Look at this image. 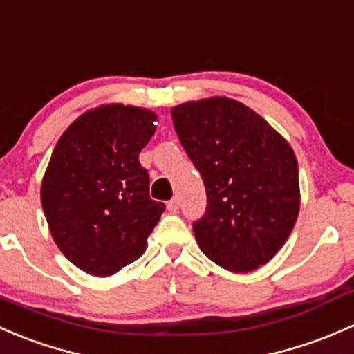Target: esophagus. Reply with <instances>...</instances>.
<instances>
[{"label": "esophagus", "mask_w": 354, "mask_h": 354, "mask_svg": "<svg viewBox=\"0 0 354 354\" xmlns=\"http://www.w3.org/2000/svg\"><path fill=\"white\" fill-rule=\"evenodd\" d=\"M180 197H173L169 200V202H167V210H169V212H178V209H180Z\"/></svg>", "instance_id": "esophagus-1"}]
</instances>
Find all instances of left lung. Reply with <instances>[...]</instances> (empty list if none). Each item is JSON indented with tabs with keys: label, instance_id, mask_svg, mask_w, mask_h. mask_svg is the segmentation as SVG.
Wrapping results in <instances>:
<instances>
[{
	"label": "left lung",
	"instance_id": "1",
	"mask_svg": "<svg viewBox=\"0 0 354 354\" xmlns=\"http://www.w3.org/2000/svg\"><path fill=\"white\" fill-rule=\"evenodd\" d=\"M171 116L205 185V214L194 223L200 250L231 272L259 269L286 243L298 219L291 145L234 99L185 102Z\"/></svg>",
	"mask_w": 354,
	"mask_h": 354
}]
</instances>
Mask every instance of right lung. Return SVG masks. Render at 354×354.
<instances>
[{
	"instance_id": "1",
	"label": "right lung",
	"mask_w": 354,
	"mask_h": 354,
	"mask_svg": "<svg viewBox=\"0 0 354 354\" xmlns=\"http://www.w3.org/2000/svg\"><path fill=\"white\" fill-rule=\"evenodd\" d=\"M157 116L135 106L106 104L78 116L59 137L41 187L53 240L84 272L116 274L147 248L166 205L149 197L138 154Z\"/></svg>"
}]
</instances>
